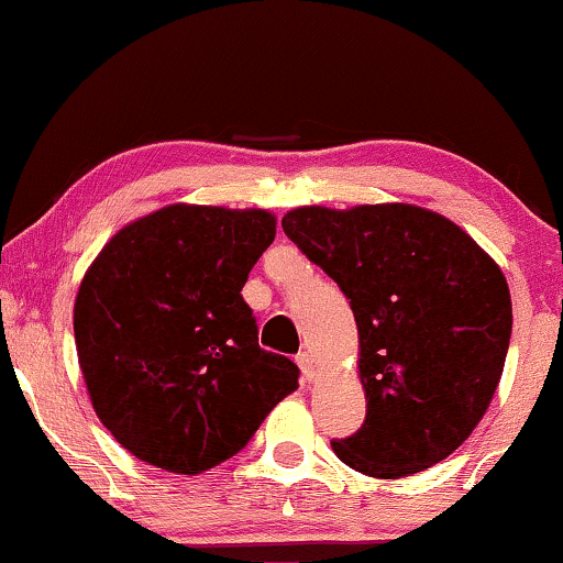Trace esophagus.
Returning a JSON list of instances; mask_svg holds the SVG:
<instances>
[{
	"instance_id": "1",
	"label": "esophagus",
	"mask_w": 563,
	"mask_h": 563,
	"mask_svg": "<svg viewBox=\"0 0 563 563\" xmlns=\"http://www.w3.org/2000/svg\"><path fill=\"white\" fill-rule=\"evenodd\" d=\"M297 364H299V369H302V377L308 379H316L318 377V364H316V356H312L310 352H302L297 356Z\"/></svg>"
}]
</instances>
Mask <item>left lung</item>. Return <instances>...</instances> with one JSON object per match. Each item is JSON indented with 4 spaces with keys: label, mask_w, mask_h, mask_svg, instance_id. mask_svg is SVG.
<instances>
[{
    "label": "left lung",
    "mask_w": 563,
    "mask_h": 563,
    "mask_svg": "<svg viewBox=\"0 0 563 563\" xmlns=\"http://www.w3.org/2000/svg\"><path fill=\"white\" fill-rule=\"evenodd\" d=\"M287 238L344 291L367 416L331 448L372 478L432 468L468 440L499 385L512 299L463 228L413 203L297 207Z\"/></svg>",
    "instance_id": "obj_1"
}]
</instances>
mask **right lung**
I'll return each mask as SVG.
<instances>
[{"label": "right lung", "instance_id": "right-lung-1", "mask_svg": "<svg viewBox=\"0 0 563 563\" xmlns=\"http://www.w3.org/2000/svg\"><path fill=\"white\" fill-rule=\"evenodd\" d=\"M274 235L266 209L170 203L121 228L85 272L75 344L87 396L142 463L214 468L297 390V364L258 346L240 295Z\"/></svg>", "mask_w": 563, "mask_h": 563}]
</instances>
